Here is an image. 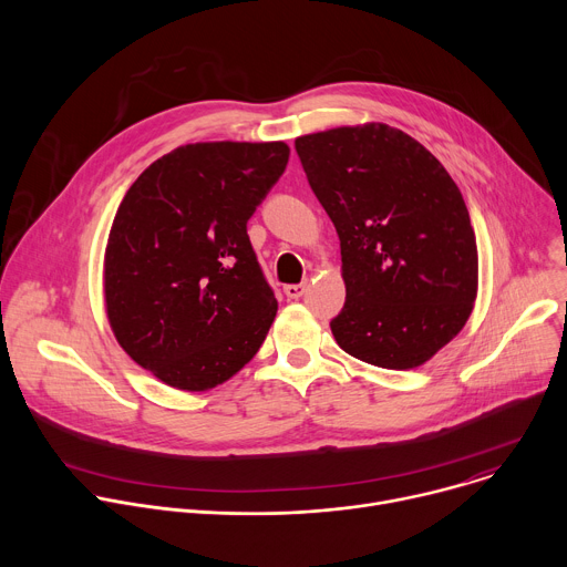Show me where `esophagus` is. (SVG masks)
Returning <instances> with one entry per match:
<instances>
[{"mask_svg": "<svg viewBox=\"0 0 567 567\" xmlns=\"http://www.w3.org/2000/svg\"><path fill=\"white\" fill-rule=\"evenodd\" d=\"M305 291H307V285H305V282H300V285H287V287H285V296H287V298H300Z\"/></svg>", "mask_w": 567, "mask_h": 567, "instance_id": "esophagus-1", "label": "esophagus"}]
</instances>
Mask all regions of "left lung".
Segmentation results:
<instances>
[{
  "label": "left lung",
  "instance_id": "8db88e82",
  "mask_svg": "<svg viewBox=\"0 0 567 567\" xmlns=\"http://www.w3.org/2000/svg\"><path fill=\"white\" fill-rule=\"evenodd\" d=\"M307 182L341 239V350L411 370L460 334L477 296L475 233L460 188L413 136L385 123L296 138Z\"/></svg>",
  "mask_w": 567,
  "mask_h": 567
}]
</instances>
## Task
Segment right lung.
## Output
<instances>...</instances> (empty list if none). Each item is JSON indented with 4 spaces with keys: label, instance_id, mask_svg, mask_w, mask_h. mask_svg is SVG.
Returning a JSON list of instances; mask_svg holds the SVG:
<instances>
[{
    "label": "right lung",
    "instance_id": "right-lung-1",
    "mask_svg": "<svg viewBox=\"0 0 567 567\" xmlns=\"http://www.w3.org/2000/svg\"><path fill=\"white\" fill-rule=\"evenodd\" d=\"M287 161L282 141L188 143L125 193L105 247V311L118 346L166 385L210 390L265 343L278 300L247 221Z\"/></svg>",
    "mask_w": 567,
    "mask_h": 567
}]
</instances>
